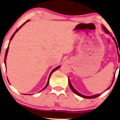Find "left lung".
Returning <instances> with one entry per match:
<instances>
[{
	"instance_id": "obj_1",
	"label": "left lung",
	"mask_w": 120,
	"mask_h": 120,
	"mask_svg": "<svg viewBox=\"0 0 120 120\" xmlns=\"http://www.w3.org/2000/svg\"><path fill=\"white\" fill-rule=\"evenodd\" d=\"M102 29H103V30L106 33V34H109V33H110L109 31H108V29H107V28H106L104 26V25H102ZM111 35V36H112V35ZM112 39H113V40H114V41L115 43H116V46H117V47H118V46H117V42H116V40H115V38L114 37H112ZM114 78H115V75H114V78H113V80H112V83H113L114 80ZM68 83H69V87H70L71 90L73 92H74V93L75 94H76V95H78V96H79V97H81L84 98H86V99L95 98H97V97H98V96H100V95L101 94H96V95H92V96H86V95H82V94H81L79 93V92H78V91H76V90H75V89L74 88V87H73V86H72V85L70 81H69V79H68ZM111 85H111L110 86H109V87H108V88L107 89V90H108V89H109V88H110L111 86Z\"/></svg>"
}]
</instances>
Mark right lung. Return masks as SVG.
<instances>
[{
    "mask_svg": "<svg viewBox=\"0 0 120 120\" xmlns=\"http://www.w3.org/2000/svg\"><path fill=\"white\" fill-rule=\"evenodd\" d=\"M29 20H27L26 22H25L23 24V25H22L21 26H20L19 27V28H18V29H17V30H16L15 32V33H14V34H13V35H12V37H11V40H10V42H9V45H8V48H7V49H6V53H5V56H4V64H5V65H6V57H7V55H8V49H9V44H10V42H11V40L12 39V38H13V36H14V35H15V34H16V33L17 32H18V30H19V29H20V28H21V27L23 25H25V23H26V22H29ZM61 67V66H58V67H56V68H55V69H53V70H52V71H51V74H50L49 76L47 84H46V86H45V87H44V88H43V90H41V91H42V90H45V88H46V87H47V86H48V84H49V79H50V77H51V75H52V73L53 72H54V71H55L56 70H57V69H59V67ZM24 95H26V94H24ZM28 95H29V94H28Z\"/></svg>",
    "mask_w": 120,
    "mask_h": 120,
    "instance_id": "right-lung-1",
    "label": "right lung"
}]
</instances>
